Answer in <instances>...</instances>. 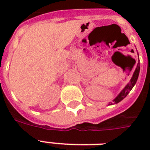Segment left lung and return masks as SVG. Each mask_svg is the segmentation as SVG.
Listing matches in <instances>:
<instances>
[{
    "mask_svg": "<svg viewBox=\"0 0 150 150\" xmlns=\"http://www.w3.org/2000/svg\"><path fill=\"white\" fill-rule=\"evenodd\" d=\"M139 71H140V63L139 62H138L137 66H136V68H135V71L133 73V75L132 79H131L130 82H128L127 86H126L123 89H122V91L118 94V96H117L116 98L114 99L113 100V103L110 102V103H109V105H112V104H115V103H117L120 101L123 100L124 98H125L127 95L129 93V92L132 90L134 86L135 85L136 82H137L138 77H139Z\"/></svg>",
    "mask_w": 150,
    "mask_h": 150,
    "instance_id": "1",
    "label": "left lung"
}]
</instances>
